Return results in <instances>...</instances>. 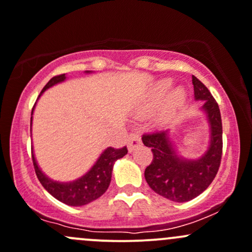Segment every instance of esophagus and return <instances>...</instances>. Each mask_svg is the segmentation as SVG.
I'll return each instance as SVG.
<instances>
[{"mask_svg": "<svg viewBox=\"0 0 252 252\" xmlns=\"http://www.w3.org/2000/svg\"><path fill=\"white\" fill-rule=\"evenodd\" d=\"M141 145V137L139 134L131 133L128 137V150L129 152H133L136 147H139Z\"/></svg>", "mask_w": 252, "mask_h": 252, "instance_id": "34e87169", "label": "esophagus"}]
</instances>
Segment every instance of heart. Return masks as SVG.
I'll list each match as a JSON object with an SVG mask.
<instances>
[{"mask_svg":"<svg viewBox=\"0 0 252 252\" xmlns=\"http://www.w3.org/2000/svg\"><path fill=\"white\" fill-rule=\"evenodd\" d=\"M171 84H173V81L169 78L158 82L153 88L152 94H151V105L158 104L161 97L170 89ZM185 100H186V93L184 89L177 88L171 92L165 99V101L163 102L159 116H158V121L160 123H166V122L171 121L177 115V112L181 110V107L185 104Z\"/></svg>","mask_w":252,"mask_h":252,"instance_id":"obj_1","label":"heart"}]
</instances>
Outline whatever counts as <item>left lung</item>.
I'll return each mask as SVG.
<instances>
[{"mask_svg": "<svg viewBox=\"0 0 252 252\" xmlns=\"http://www.w3.org/2000/svg\"><path fill=\"white\" fill-rule=\"evenodd\" d=\"M194 96L203 100V110L210 126V145L197 160H186L175 152L166 131L142 135L145 146L151 147L153 159L145 169V179L156 193L177 203L189 202L210 186L222 158V121L219 105L209 89L192 76Z\"/></svg>", "mask_w": 252, "mask_h": 252, "instance_id": "8db88e82", "label": "left lung"}]
</instances>
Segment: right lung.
<instances>
[{
    "label": "right lung",
    "mask_w": 252,
    "mask_h": 252,
    "mask_svg": "<svg viewBox=\"0 0 252 252\" xmlns=\"http://www.w3.org/2000/svg\"><path fill=\"white\" fill-rule=\"evenodd\" d=\"M65 73L54 76L44 86L41 93L47 91V89L54 86V84L59 83V82L65 81ZM31 116H32V113H31ZM31 121H32V117H31ZM126 153H128L126 146L122 148L108 147L100 156L99 159L96 160V163L94 164V166L88 173L82 176L81 179L76 180L73 182H68V184H60V182L48 179L38 168L33 155L32 163L37 179L39 180L42 186L48 190L55 199L71 206H82L100 198L107 190L111 182V176H112L113 164L119 158L124 157Z\"/></svg>",
    "instance_id": "1"
}]
</instances>
